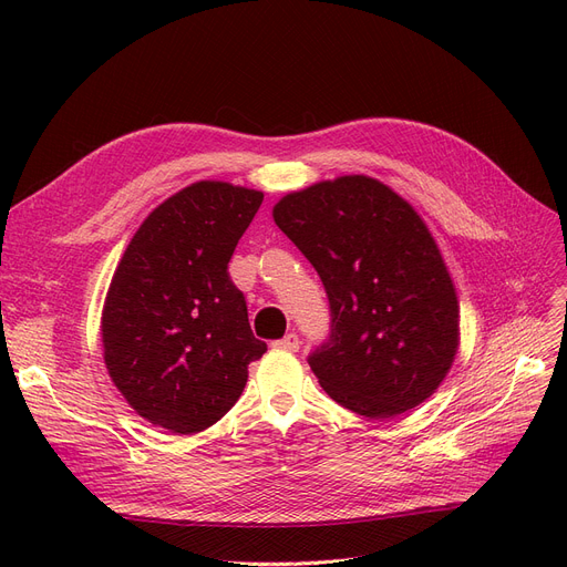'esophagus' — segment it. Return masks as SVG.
Instances as JSON below:
<instances>
[{"instance_id": "obj_1", "label": "esophagus", "mask_w": 567, "mask_h": 567, "mask_svg": "<svg viewBox=\"0 0 567 567\" xmlns=\"http://www.w3.org/2000/svg\"><path fill=\"white\" fill-rule=\"evenodd\" d=\"M276 347H278V349H285V351H299L301 342H299V336H296V333H289V336H285L282 340H278V342H276Z\"/></svg>"}]
</instances>
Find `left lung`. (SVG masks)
I'll use <instances>...</instances> for the list:
<instances>
[{"label": "left lung", "instance_id": "left-lung-1", "mask_svg": "<svg viewBox=\"0 0 567 567\" xmlns=\"http://www.w3.org/2000/svg\"><path fill=\"white\" fill-rule=\"evenodd\" d=\"M276 225L329 293V344L310 355L321 389L365 419L423 404L460 349V301L421 214L368 174L326 178L274 206Z\"/></svg>", "mask_w": 567, "mask_h": 567}]
</instances>
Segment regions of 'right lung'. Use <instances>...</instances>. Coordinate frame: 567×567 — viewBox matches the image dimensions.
I'll use <instances>...</instances> for the list:
<instances>
[{"label": "right lung", "instance_id": "obj_1", "mask_svg": "<svg viewBox=\"0 0 567 567\" xmlns=\"http://www.w3.org/2000/svg\"><path fill=\"white\" fill-rule=\"evenodd\" d=\"M261 190L204 178L148 214L105 293L103 361L137 415L174 434L218 423L266 351L227 274Z\"/></svg>", "mask_w": 567, "mask_h": 567}]
</instances>
